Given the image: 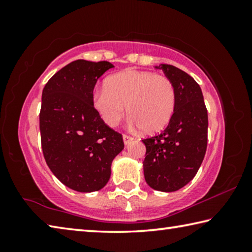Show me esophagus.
I'll return each mask as SVG.
<instances>
[{"mask_svg": "<svg viewBox=\"0 0 252 252\" xmlns=\"http://www.w3.org/2000/svg\"><path fill=\"white\" fill-rule=\"evenodd\" d=\"M132 140H133V138H132V136L126 135V134L123 135V142H125L126 146V144H129L132 141Z\"/></svg>", "mask_w": 252, "mask_h": 252, "instance_id": "esophagus-1", "label": "esophagus"}]
</instances>
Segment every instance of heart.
I'll use <instances>...</instances> for the list:
<instances>
[{
	"mask_svg": "<svg viewBox=\"0 0 252 252\" xmlns=\"http://www.w3.org/2000/svg\"><path fill=\"white\" fill-rule=\"evenodd\" d=\"M177 94L167 76L149 71L126 70L109 76L93 93L92 105L109 126L127 113L130 125L152 134L164 129L176 110Z\"/></svg>",
	"mask_w": 252,
	"mask_h": 252,
	"instance_id": "obj_1",
	"label": "heart"
}]
</instances>
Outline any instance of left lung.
I'll return each instance as SVG.
<instances>
[{
    "mask_svg": "<svg viewBox=\"0 0 252 252\" xmlns=\"http://www.w3.org/2000/svg\"><path fill=\"white\" fill-rule=\"evenodd\" d=\"M173 83L176 110L160 134L142 140L147 152L144 179L152 189L173 192L197 174L207 150L208 112L201 88L192 76L170 64L156 66Z\"/></svg>",
    "mask_w": 252,
    "mask_h": 252,
    "instance_id": "1",
    "label": "left lung"
}]
</instances>
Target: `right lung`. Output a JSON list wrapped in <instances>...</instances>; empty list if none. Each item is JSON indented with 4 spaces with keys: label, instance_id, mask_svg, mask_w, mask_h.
I'll return each mask as SVG.
<instances>
[{
    "label": "right lung",
    "instance_id": "1",
    "mask_svg": "<svg viewBox=\"0 0 252 252\" xmlns=\"http://www.w3.org/2000/svg\"><path fill=\"white\" fill-rule=\"evenodd\" d=\"M110 62L76 60L58 71L42 92L41 143L46 164L63 185L78 192L103 188L125 143L92 105L97 79Z\"/></svg>",
    "mask_w": 252,
    "mask_h": 252
}]
</instances>
